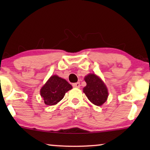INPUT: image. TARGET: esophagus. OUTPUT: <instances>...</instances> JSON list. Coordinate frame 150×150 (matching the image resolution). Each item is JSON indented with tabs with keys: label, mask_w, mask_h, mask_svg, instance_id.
Instances as JSON below:
<instances>
[{
	"label": "esophagus",
	"mask_w": 150,
	"mask_h": 150,
	"mask_svg": "<svg viewBox=\"0 0 150 150\" xmlns=\"http://www.w3.org/2000/svg\"><path fill=\"white\" fill-rule=\"evenodd\" d=\"M72 86H73V87H74L79 88V87H80V86H81V85H80V83H79V82H78V83H73V84H72Z\"/></svg>",
	"instance_id": "1"
}]
</instances>
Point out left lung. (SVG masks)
Here are the masks:
<instances>
[{"label": "left lung", "mask_w": 150, "mask_h": 150, "mask_svg": "<svg viewBox=\"0 0 150 150\" xmlns=\"http://www.w3.org/2000/svg\"><path fill=\"white\" fill-rule=\"evenodd\" d=\"M87 85L83 88V92L91 103L101 106L107 100L108 93L105 84L95 74H89L85 77Z\"/></svg>", "instance_id": "1"}]
</instances>
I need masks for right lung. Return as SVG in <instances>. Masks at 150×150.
<instances>
[{"instance_id": "obj_1", "label": "right lung", "mask_w": 150, "mask_h": 150, "mask_svg": "<svg viewBox=\"0 0 150 150\" xmlns=\"http://www.w3.org/2000/svg\"><path fill=\"white\" fill-rule=\"evenodd\" d=\"M71 89L72 86L66 80L53 75L42 87L40 95L44 99L45 104L55 105L63 99L65 93Z\"/></svg>"}]
</instances>
